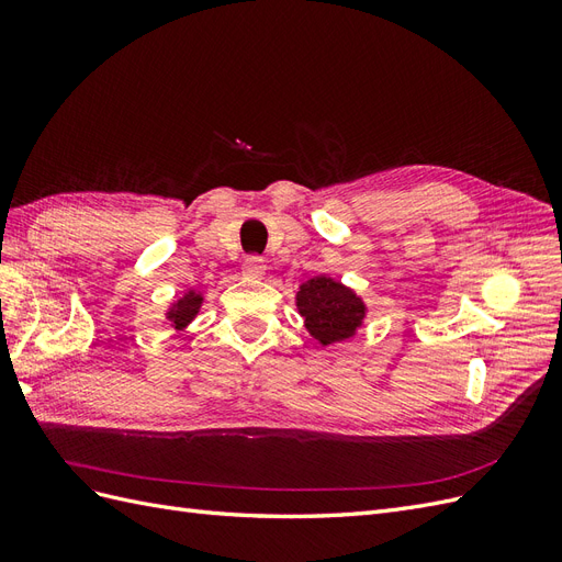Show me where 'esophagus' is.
<instances>
[{"label": "esophagus", "mask_w": 562, "mask_h": 562, "mask_svg": "<svg viewBox=\"0 0 562 562\" xmlns=\"http://www.w3.org/2000/svg\"><path fill=\"white\" fill-rule=\"evenodd\" d=\"M265 269H267L265 260L250 258V260L244 262V277H248V279H260V277H265Z\"/></svg>", "instance_id": "1"}]
</instances>
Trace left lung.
<instances>
[{
  "mask_svg": "<svg viewBox=\"0 0 562 562\" xmlns=\"http://www.w3.org/2000/svg\"><path fill=\"white\" fill-rule=\"evenodd\" d=\"M297 312L310 335L328 347L356 335L363 326L366 302L351 288L330 277H314L300 285L295 295Z\"/></svg>",
  "mask_w": 562,
  "mask_h": 562,
  "instance_id": "1",
  "label": "left lung"
}]
</instances>
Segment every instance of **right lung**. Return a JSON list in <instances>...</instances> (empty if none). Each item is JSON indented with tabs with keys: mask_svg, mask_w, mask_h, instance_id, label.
I'll return each instance as SVG.
<instances>
[{
	"mask_svg": "<svg viewBox=\"0 0 562 562\" xmlns=\"http://www.w3.org/2000/svg\"><path fill=\"white\" fill-rule=\"evenodd\" d=\"M201 304H203V295H201V293L187 291L180 300H176V302L171 304V307H168L166 318L171 321V326H173L176 330H184V328L190 326V323L194 321V316L199 314Z\"/></svg>",
	"mask_w": 562,
	"mask_h": 562,
	"instance_id": "add662e5",
	"label": "right lung"
}]
</instances>
